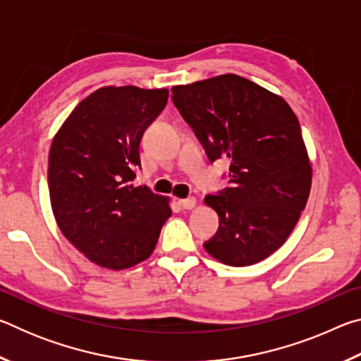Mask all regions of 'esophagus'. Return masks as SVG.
<instances>
[{
  "instance_id": "obj_1",
  "label": "esophagus",
  "mask_w": 361,
  "mask_h": 361,
  "mask_svg": "<svg viewBox=\"0 0 361 361\" xmlns=\"http://www.w3.org/2000/svg\"><path fill=\"white\" fill-rule=\"evenodd\" d=\"M178 204L183 210H192L197 202H195L194 197H188V199H180Z\"/></svg>"
}]
</instances>
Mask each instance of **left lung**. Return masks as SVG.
<instances>
[{
  "mask_svg": "<svg viewBox=\"0 0 361 361\" xmlns=\"http://www.w3.org/2000/svg\"><path fill=\"white\" fill-rule=\"evenodd\" d=\"M172 100L209 161L229 164V186L205 197L219 216L205 250L234 267L267 258L295 229L312 183L296 114L237 75L175 85Z\"/></svg>",
  "mask_w": 361,
  "mask_h": 361,
  "instance_id": "obj_1",
  "label": "left lung"
}]
</instances>
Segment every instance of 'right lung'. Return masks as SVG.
Masks as SVG:
<instances>
[{"mask_svg":"<svg viewBox=\"0 0 361 361\" xmlns=\"http://www.w3.org/2000/svg\"><path fill=\"white\" fill-rule=\"evenodd\" d=\"M167 89L102 87L73 109L52 140L49 194L60 231L95 264L127 269L154 250L169 199L133 186L140 142Z\"/></svg>","mask_w":361,"mask_h":361,"instance_id":"obj_1","label":"right lung"}]
</instances>
